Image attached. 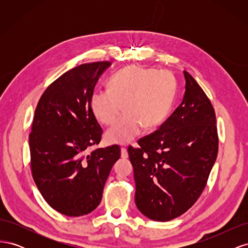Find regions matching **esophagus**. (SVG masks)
<instances>
[{
    "mask_svg": "<svg viewBox=\"0 0 248 248\" xmlns=\"http://www.w3.org/2000/svg\"><path fill=\"white\" fill-rule=\"evenodd\" d=\"M121 157L122 158H127V157H128V153H127L126 148H121Z\"/></svg>",
    "mask_w": 248,
    "mask_h": 248,
    "instance_id": "1",
    "label": "esophagus"
}]
</instances>
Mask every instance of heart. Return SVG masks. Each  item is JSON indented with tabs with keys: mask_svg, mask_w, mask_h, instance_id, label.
Instances as JSON below:
<instances>
[{
	"mask_svg": "<svg viewBox=\"0 0 248 248\" xmlns=\"http://www.w3.org/2000/svg\"><path fill=\"white\" fill-rule=\"evenodd\" d=\"M109 90H96L91 96V109L104 125L116 121L122 106L125 115L106 133L108 144L132 141L142 126L152 129L169 116L176 94V78L166 70L128 66L115 73Z\"/></svg>",
	"mask_w": 248,
	"mask_h": 248,
	"instance_id": "obj_1",
	"label": "heart"
}]
</instances>
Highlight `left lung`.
<instances>
[{
    "mask_svg": "<svg viewBox=\"0 0 248 248\" xmlns=\"http://www.w3.org/2000/svg\"><path fill=\"white\" fill-rule=\"evenodd\" d=\"M181 104L158 130L128 148L136 205L148 218L169 221L188 210L204 190L218 152L215 111L202 89L184 71Z\"/></svg>",
    "mask_w": 248,
    "mask_h": 248,
    "instance_id": "1",
    "label": "left lung"
}]
</instances>
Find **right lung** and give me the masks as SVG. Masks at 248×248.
<instances>
[{
    "label": "right lung",
    "mask_w": 248,
    "mask_h": 248,
    "mask_svg": "<svg viewBox=\"0 0 248 248\" xmlns=\"http://www.w3.org/2000/svg\"><path fill=\"white\" fill-rule=\"evenodd\" d=\"M110 65L87 63L65 72L44 91L35 109L29 137L33 179L47 204L67 216L97 208L121 156L117 145L89 151L102 134L90 100Z\"/></svg>",
    "instance_id": "obj_1"
}]
</instances>
